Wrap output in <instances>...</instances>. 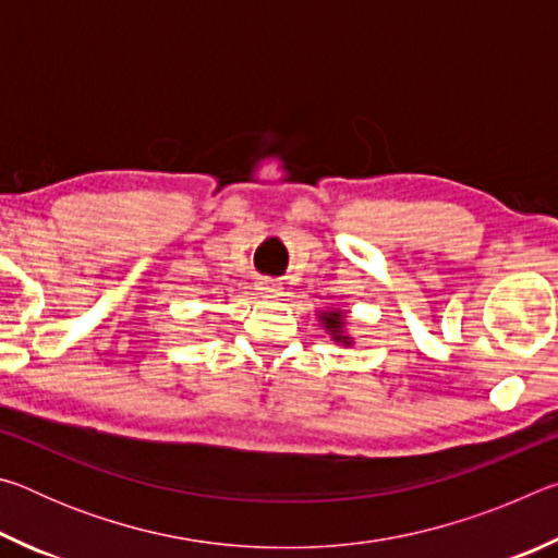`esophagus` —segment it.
<instances>
[{"instance_id":"esophagus-1","label":"esophagus","mask_w":558,"mask_h":558,"mask_svg":"<svg viewBox=\"0 0 558 558\" xmlns=\"http://www.w3.org/2000/svg\"><path fill=\"white\" fill-rule=\"evenodd\" d=\"M256 290H258L260 298H278V292H280L282 288H278L276 282H270V280H258V282H256Z\"/></svg>"}]
</instances>
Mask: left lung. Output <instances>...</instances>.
Listing matches in <instances>:
<instances>
[{
    "label": "left lung",
    "instance_id": "left-lung-1",
    "mask_svg": "<svg viewBox=\"0 0 558 558\" xmlns=\"http://www.w3.org/2000/svg\"><path fill=\"white\" fill-rule=\"evenodd\" d=\"M317 323L325 329V335H329L335 344L342 347H352L354 337L349 332V319H347V310L342 307H325L317 310Z\"/></svg>",
    "mask_w": 558,
    "mask_h": 558
}]
</instances>
